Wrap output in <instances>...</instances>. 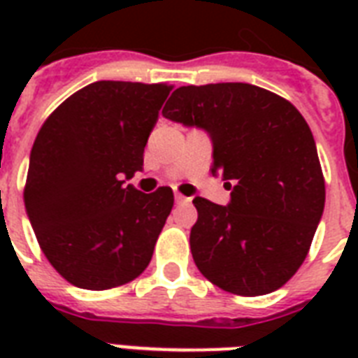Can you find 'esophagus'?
Listing matches in <instances>:
<instances>
[{
  "label": "esophagus",
  "instance_id": "esophagus-1",
  "mask_svg": "<svg viewBox=\"0 0 358 358\" xmlns=\"http://www.w3.org/2000/svg\"><path fill=\"white\" fill-rule=\"evenodd\" d=\"M174 201L178 202V204H187V202H191L189 196L182 195V193H174Z\"/></svg>",
  "mask_w": 358,
  "mask_h": 358
}]
</instances>
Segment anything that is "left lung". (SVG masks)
I'll return each mask as SVG.
<instances>
[{"label": "left lung", "instance_id": "8db88e82", "mask_svg": "<svg viewBox=\"0 0 358 358\" xmlns=\"http://www.w3.org/2000/svg\"><path fill=\"white\" fill-rule=\"evenodd\" d=\"M163 117L208 131L212 174L227 206L195 196L189 236L199 271L224 292L271 294L305 262L325 206V180L312 131L297 109L249 83L180 87Z\"/></svg>", "mask_w": 358, "mask_h": 358}]
</instances>
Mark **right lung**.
Listing matches in <instances>:
<instances>
[{
  "instance_id": "right-lung-1",
  "label": "right lung",
  "mask_w": 358,
  "mask_h": 358,
  "mask_svg": "<svg viewBox=\"0 0 358 358\" xmlns=\"http://www.w3.org/2000/svg\"><path fill=\"white\" fill-rule=\"evenodd\" d=\"M173 85L96 81L42 124L29 156L25 212L55 271L83 289L134 280L173 210L171 187L126 185Z\"/></svg>"
}]
</instances>
